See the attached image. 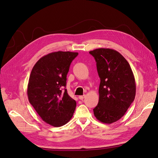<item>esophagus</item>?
Returning a JSON list of instances; mask_svg holds the SVG:
<instances>
[{
	"mask_svg": "<svg viewBox=\"0 0 158 158\" xmlns=\"http://www.w3.org/2000/svg\"><path fill=\"white\" fill-rule=\"evenodd\" d=\"M85 98V95H80V96L78 97V98L81 100H82L84 98Z\"/></svg>",
	"mask_w": 158,
	"mask_h": 158,
	"instance_id": "esophagus-1",
	"label": "esophagus"
}]
</instances>
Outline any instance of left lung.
Wrapping results in <instances>:
<instances>
[{
	"instance_id": "obj_1",
	"label": "left lung",
	"mask_w": 158,
	"mask_h": 158,
	"mask_svg": "<svg viewBox=\"0 0 158 158\" xmlns=\"http://www.w3.org/2000/svg\"><path fill=\"white\" fill-rule=\"evenodd\" d=\"M96 61L100 78L99 102L94 109L98 121L111 124L119 120L136 95V82L131 66L121 53L112 49L89 51Z\"/></svg>"
}]
</instances>
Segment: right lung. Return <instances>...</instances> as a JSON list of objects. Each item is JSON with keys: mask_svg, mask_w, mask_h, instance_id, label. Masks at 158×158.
I'll list each match as a JSON object with an SVG mask.
<instances>
[{"mask_svg": "<svg viewBox=\"0 0 158 158\" xmlns=\"http://www.w3.org/2000/svg\"><path fill=\"white\" fill-rule=\"evenodd\" d=\"M78 55L70 51L51 52L42 56L31 70L28 100L42 120L51 126H63L73 116L76 102L64 88L70 65Z\"/></svg>", "mask_w": 158, "mask_h": 158, "instance_id": "1", "label": "right lung"}]
</instances>
